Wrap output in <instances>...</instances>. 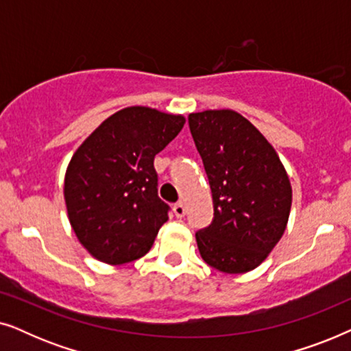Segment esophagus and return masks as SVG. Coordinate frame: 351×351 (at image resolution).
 I'll use <instances>...</instances> for the list:
<instances>
[{
  "label": "esophagus",
  "mask_w": 351,
  "mask_h": 351,
  "mask_svg": "<svg viewBox=\"0 0 351 351\" xmlns=\"http://www.w3.org/2000/svg\"><path fill=\"white\" fill-rule=\"evenodd\" d=\"M185 213H186V209H185V206H184V203H182V201H179V203L174 204V214H176V217L182 219V217H184V215H185Z\"/></svg>",
  "instance_id": "esophagus-1"
}]
</instances>
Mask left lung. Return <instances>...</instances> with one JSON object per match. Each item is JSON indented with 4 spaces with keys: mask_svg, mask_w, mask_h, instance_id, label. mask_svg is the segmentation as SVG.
<instances>
[{
    "mask_svg": "<svg viewBox=\"0 0 351 351\" xmlns=\"http://www.w3.org/2000/svg\"><path fill=\"white\" fill-rule=\"evenodd\" d=\"M213 191L214 219L196 232L203 261L223 273L261 265L286 230L292 189L280 156L233 110L189 114Z\"/></svg>",
    "mask_w": 351,
    "mask_h": 351,
    "instance_id": "8db88e82",
    "label": "left lung"
}]
</instances>
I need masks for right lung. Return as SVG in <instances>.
<instances>
[{"instance_id": "obj_1", "label": "right lung", "mask_w": 351, "mask_h": 351, "mask_svg": "<svg viewBox=\"0 0 351 351\" xmlns=\"http://www.w3.org/2000/svg\"><path fill=\"white\" fill-rule=\"evenodd\" d=\"M184 124V117L129 107L76 150L65 174V204L71 228L95 258L119 265L150 251L171 210L158 196L153 161Z\"/></svg>"}]
</instances>
